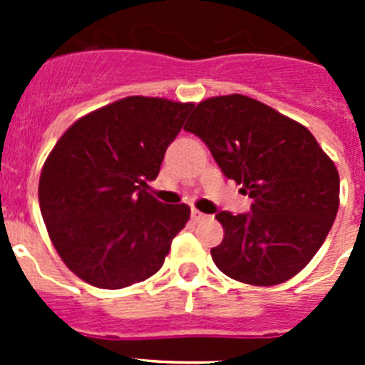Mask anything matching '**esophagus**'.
Instances as JSON below:
<instances>
[{
	"label": "esophagus",
	"mask_w": 365,
	"mask_h": 365,
	"mask_svg": "<svg viewBox=\"0 0 365 365\" xmlns=\"http://www.w3.org/2000/svg\"><path fill=\"white\" fill-rule=\"evenodd\" d=\"M208 217V215L206 214H202V212H199V210H195V208H192V219L193 221H205V219Z\"/></svg>",
	"instance_id": "1"
}]
</instances>
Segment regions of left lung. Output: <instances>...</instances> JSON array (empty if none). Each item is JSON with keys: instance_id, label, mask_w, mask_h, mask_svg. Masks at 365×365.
Wrapping results in <instances>:
<instances>
[{"instance_id": "obj_1", "label": "left lung", "mask_w": 365, "mask_h": 365, "mask_svg": "<svg viewBox=\"0 0 365 365\" xmlns=\"http://www.w3.org/2000/svg\"><path fill=\"white\" fill-rule=\"evenodd\" d=\"M185 130L197 135L225 177L243 185L250 212H219L222 243L212 259L250 285H278L312 259L340 202V177L311 131L243 95L208 98Z\"/></svg>"}]
</instances>
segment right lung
Wrapping results in <instances>:
<instances>
[{
  "label": "right lung",
  "mask_w": 365,
  "mask_h": 365,
  "mask_svg": "<svg viewBox=\"0 0 365 365\" xmlns=\"http://www.w3.org/2000/svg\"><path fill=\"white\" fill-rule=\"evenodd\" d=\"M193 104L128 96L74 122L45 160L41 215L56 252L100 289L144 282L163 267L190 206L150 193Z\"/></svg>",
  "instance_id": "obj_1"
}]
</instances>
